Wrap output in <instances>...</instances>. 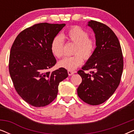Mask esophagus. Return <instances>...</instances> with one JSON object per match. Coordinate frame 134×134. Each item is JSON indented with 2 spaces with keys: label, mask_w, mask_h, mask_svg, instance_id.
<instances>
[{
  "label": "esophagus",
  "mask_w": 134,
  "mask_h": 134,
  "mask_svg": "<svg viewBox=\"0 0 134 134\" xmlns=\"http://www.w3.org/2000/svg\"><path fill=\"white\" fill-rule=\"evenodd\" d=\"M68 74L69 76H72V74H74V71H68Z\"/></svg>",
  "instance_id": "obj_1"
}]
</instances>
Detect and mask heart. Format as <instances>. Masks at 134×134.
I'll list each match as a JSON object with an SVG mask.
<instances>
[{"label": "heart", "mask_w": 134, "mask_h": 134, "mask_svg": "<svg viewBox=\"0 0 134 134\" xmlns=\"http://www.w3.org/2000/svg\"><path fill=\"white\" fill-rule=\"evenodd\" d=\"M69 41L76 43L74 55L66 57L58 62V65L69 71H73L83 63L84 59L88 60L93 56L96 49V43L94 40L88 37V34L83 29L76 26L71 28L64 35ZM64 39L60 35L53 38L51 44L52 54L60 58L64 54Z\"/></svg>", "instance_id": "obj_1"}]
</instances>
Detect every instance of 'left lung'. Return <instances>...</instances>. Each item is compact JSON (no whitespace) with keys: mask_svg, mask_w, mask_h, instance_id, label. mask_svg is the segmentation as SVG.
<instances>
[{"mask_svg":"<svg viewBox=\"0 0 134 134\" xmlns=\"http://www.w3.org/2000/svg\"><path fill=\"white\" fill-rule=\"evenodd\" d=\"M88 26L95 34L96 49L82 70L77 72L82 79L77 94L86 103L97 105L110 98L120 83L123 69V58L119 40L107 25L90 21ZM90 69V74L84 72Z\"/></svg>","mask_w":134,"mask_h":134,"instance_id":"left-lung-1","label":"left lung"}]
</instances>
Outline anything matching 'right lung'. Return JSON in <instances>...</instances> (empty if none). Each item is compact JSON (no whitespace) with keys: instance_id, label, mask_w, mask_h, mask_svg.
Instances as JSON below:
<instances>
[{"instance_id":"obj_1","label":"right lung","mask_w":134,"mask_h":134,"mask_svg":"<svg viewBox=\"0 0 134 134\" xmlns=\"http://www.w3.org/2000/svg\"><path fill=\"white\" fill-rule=\"evenodd\" d=\"M65 24L40 23L17 36L10 51L9 72L18 94L36 107L48 105L57 96L60 82L68 77L60 68L49 71L56 63L51 50L53 38Z\"/></svg>"}]
</instances>
